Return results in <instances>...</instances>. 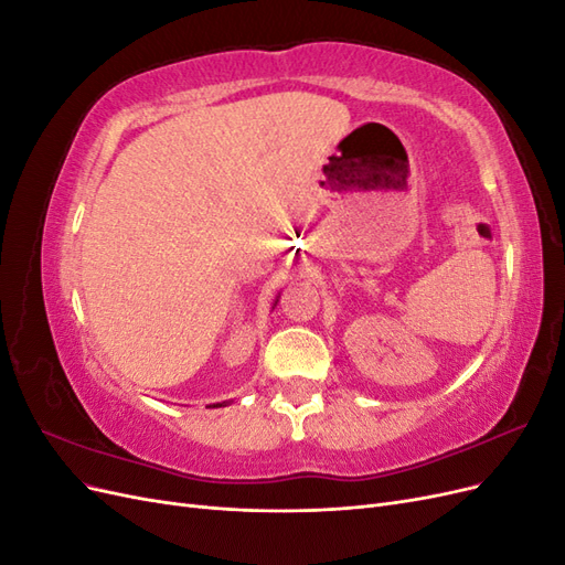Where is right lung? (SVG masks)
Listing matches in <instances>:
<instances>
[{
	"label": "right lung",
	"instance_id": "add662e5",
	"mask_svg": "<svg viewBox=\"0 0 565 565\" xmlns=\"http://www.w3.org/2000/svg\"><path fill=\"white\" fill-rule=\"evenodd\" d=\"M214 407H221V403H216V405H214Z\"/></svg>",
	"mask_w": 565,
	"mask_h": 565
}]
</instances>
